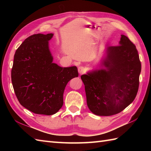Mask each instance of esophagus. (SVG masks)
Wrapping results in <instances>:
<instances>
[{"label": "esophagus", "mask_w": 151, "mask_h": 151, "mask_svg": "<svg viewBox=\"0 0 151 151\" xmlns=\"http://www.w3.org/2000/svg\"><path fill=\"white\" fill-rule=\"evenodd\" d=\"M85 72H86V69H85L84 67L80 66L78 67V73L81 74V75H82V74L85 73Z\"/></svg>", "instance_id": "34e87169"}]
</instances>
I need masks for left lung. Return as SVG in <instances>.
<instances>
[{"label": "left lung", "instance_id": "obj_1", "mask_svg": "<svg viewBox=\"0 0 151 151\" xmlns=\"http://www.w3.org/2000/svg\"><path fill=\"white\" fill-rule=\"evenodd\" d=\"M102 65L105 69L83 75L81 79L89 110L110 116L120 113L136 98L142 65L135 45L124 35L119 45L107 47Z\"/></svg>", "mask_w": 151, "mask_h": 151}]
</instances>
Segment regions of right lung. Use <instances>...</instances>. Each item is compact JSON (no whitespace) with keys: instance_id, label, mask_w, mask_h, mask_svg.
<instances>
[{"instance_id":"right-lung-1","label":"right lung","mask_w":151,"mask_h":151,"mask_svg":"<svg viewBox=\"0 0 151 151\" xmlns=\"http://www.w3.org/2000/svg\"><path fill=\"white\" fill-rule=\"evenodd\" d=\"M53 34H34L16 50L12 82L22 106L36 114L50 115L62 107L67 83L78 77L77 67H61L52 63L49 41Z\"/></svg>"}]
</instances>
